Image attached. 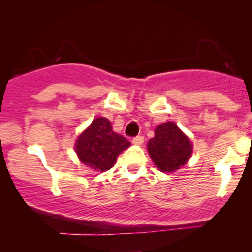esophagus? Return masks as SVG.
<instances>
[{
  "mask_svg": "<svg viewBox=\"0 0 252 252\" xmlns=\"http://www.w3.org/2000/svg\"><path fill=\"white\" fill-rule=\"evenodd\" d=\"M144 141L143 136H136V137L132 138V143L134 144H142Z\"/></svg>",
  "mask_w": 252,
  "mask_h": 252,
  "instance_id": "34e87169",
  "label": "esophagus"
}]
</instances>
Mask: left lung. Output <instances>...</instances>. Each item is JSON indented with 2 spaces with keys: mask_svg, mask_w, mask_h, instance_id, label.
Returning a JSON list of instances; mask_svg holds the SVG:
<instances>
[{
  "mask_svg": "<svg viewBox=\"0 0 252 252\" xmlns=\"http://www.w3.org/2000/svg\"><path fill=\"white\" fill-rule=\"evenodd\" d=\"M147 148L153 162L163 173L175 172L185 166L193 152L190 140L174 122L156 126L154 137L150 138Z\"/></svg>",
  "mask_w": 252,
  "mask_h": 252,
  "instance_id": "obj_1",
  "label": "left lung"
}]
</instances>
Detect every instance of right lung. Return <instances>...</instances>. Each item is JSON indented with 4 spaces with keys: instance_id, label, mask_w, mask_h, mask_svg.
Segmentation results:
<instances>
[{
    "instance_id": "1",
    "label": "right lung",
    "mask_w": 252,
    "mask_h": 252,
    "mask_svg": "<svg viewBox=\"0 0 252 252\" xmlns=\"http://www.w3.org/2000/svg\"><path fill=\"white\" fill-rule=\"evenodd\" d=\"M74 146L82 163L96 172H105L114 166L117 156L128 148L130 142L112 130L108 118L98 117L78 136Z\"/></svg>"
}]
</instances>
